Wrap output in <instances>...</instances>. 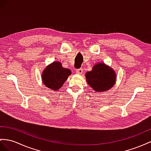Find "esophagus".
<instances>
[{
    "mask_svg": "<svg viewBox=\"0 0 151 151\" xmlns=\"http://www.w3.org/2000/svg\"><path fill=\"white\" fill-rule=\"evenodd\" d=\"M82 73H83V69L82 68H80L78 69H76L77 74H82Z\"/></svg>",
    "mask_w": 151,
    "mask_h": 151,
    "instance_id": "34e87169",
    "label": "esophagus"
}]
</instances>
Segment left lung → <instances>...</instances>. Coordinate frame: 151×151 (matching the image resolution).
Returning <instances> with one entry per match:
<instances>
[{"label": "left lung", "mask_w": 151, "mask_h": 151, "mask_svg": "<svg viewBox=\"0 0 151 151\" xmlns=\"http://www.w3.org/2000/svg\"><path fill=\"white\" fill-rule=\"evenodd\" d=\"M87 83L96 92H105L112 88L115 83V71L105 63L94 64L91 71L86 73Z\"/></svg>", "instance_id": "left-lung-1"}]
</instances>
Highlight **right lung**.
Returning a JSON list of instances; mask_svg holds the SVG:
<instances>
[{"label": "right lung", "instance_id": "add662e5", "mask_svg": "<svg viewBox=\"0 0 151 151\" xmlns=\"http://www.w3.org/2000/svg\"><path fill=\"white\" fill-rule=\"evenodd\" d=\"M70 75H71L70 69L63 68L60 62L55 61L44 69L41 74V79L46 87L57 91L63 86Z\"/></svg>", "mask_w": 151, "mask_h": 151}]
</instances>
